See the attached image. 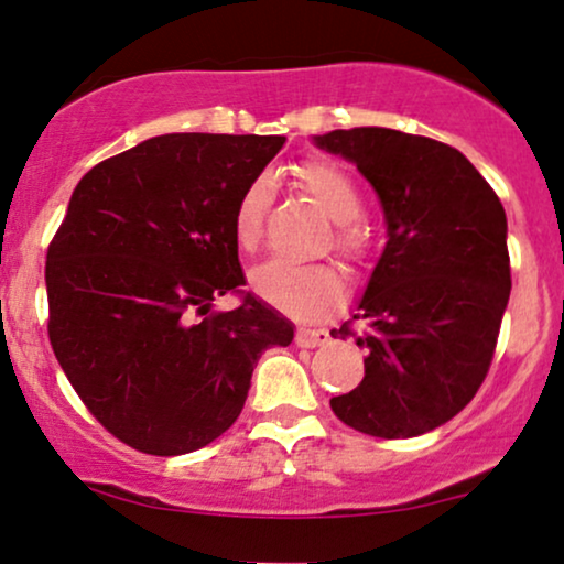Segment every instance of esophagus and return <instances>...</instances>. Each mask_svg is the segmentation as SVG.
<instances>
[{
    "mask_svg": "<svg viewBox=\"0 0 564 564\" xmlns=\"http://www.w3.org/2000/svg\"><path fill=\"white\" fill-rule=\"evenodd\" d=\"M296 344L304 348L325 346V344H330V330H327V327H299Z\"/></svg>",
    "mask_w": 564,
    "mask_h": 564,
    "instance_id": "esophagus-1",
    "label": "esophagus"
}]
</instances>
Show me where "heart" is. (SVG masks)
<instances>
[{
    "mask_svg": "<svg viewBox=\"0 0 564 564\" xmlns=\"http://www.w3.org/2000/svg\"><path fill=\"white\" fill-rule=\"evenodd\" d=\"M296 184L333 224H338L335 247L354 260L365 258L367 237L359 226H354L361 213V197L344 171L327 161H310L299 166ZM268 203L270 187L265 180L254 182L239 199L234 213V239L245 252H254L260 245ZM252 289L262 302L286 315L317 317L344 299L346 281L333 265H289L270 260L252 273Z\"/></svg>",
    "mask_w": 564,
    "mask_h": 564,
    "instance_id": "1",
    "label": "heart"
}]
</instances>
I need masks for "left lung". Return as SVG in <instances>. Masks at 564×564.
Returning a JSON list of instances; mask_svg holds the SVG:
<instances>
[{"mask_svg":"<svg viewBox=\"0 0 564 564\" xmlns=\"http://www.w3.org/2000/svg\"><path fill=\"white\" fill-rule=\"evenodd\" d=\"M372 184L388 241L356 302L365 380L330 398L354 430L432 432L466 409L495 356L510 299L508 218L474 163L445 142L384 127L315 134Z\"/></svg>","mask_w":564,"mask_h":564,"instance_id":"8db88e82","label":"left lung"}]
</instances>
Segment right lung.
I'll list each match as a JSON object with an SVG mask.
<instances>
[{"instance_id": "obj_1", "label": "right lung", "mask_w": 564, "mask_h": 564, "mask_svg": "<svg viewBox=\"0 0 564 564\" xmlns=\"http://www.w3.org/2000/svg\"><path fill=\"white\" fill-rule=\"evenodd\" d=\"M281 134H159L77 182L46 254L48 338L93 416L127 445L184 455L245 409L262 351L294 325L247 296L234 213Z\"/></svg>"}]
</instances>
